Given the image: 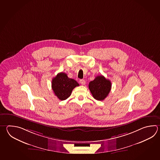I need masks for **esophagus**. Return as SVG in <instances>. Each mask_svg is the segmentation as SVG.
Instances as JSON below:
<instances>
[{"mask_svg":"<svg viewBox=\"0 0 160 160\" xmlns=\"http://www.w3.org/2000/svg\"><path fill=\"white\" fill-rule=\"evenodd\" d=\"M80 82L81 83V84L82 85H85V81L83 79H82L80 80Z\"/></svg>","mask_w":160,"mask_h":160,"instance_id":"esophagus-1","label":"esophagus"}]
</instances>
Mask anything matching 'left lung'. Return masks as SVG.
I'll return each mask as SVG.
<instances>
[{
  "label": "left lung",
  "instance_id": "8db88e82",
  "mask_svg": "<svg viewBox=\"0 0 160 160\" xmlns=\"http://www.w3.org/2000/svg\"><path fill=\"white\" fill-rule=\"evenodd\" d=\"M111 82L103 76H98L89 83V89L93 97L98 101L104 100L111 91Z\"/></svg>",
  "mask_w": 160,
  "mask_h": 160
}]
</instances>
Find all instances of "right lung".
Returning <instances> with one entry per match:
<instances>
[{
	"label": "right lung",
	"mask_w": 160,
	"mask_h": 160,
	"mask_svg": "<svg viewBox=\"0 0 160 160\" xmlns=\"http://www.w3.org/2000/svg\"><path fill=\"white\" fill-rule=\"evenodd\" d=\"M79 86L73 78H69L65 73L60 72L52 80V89L55 95L60 100H64L71 96L72 90Z\"/></svg>",
	"instance_id": "add662e5"
}]
</instances>
